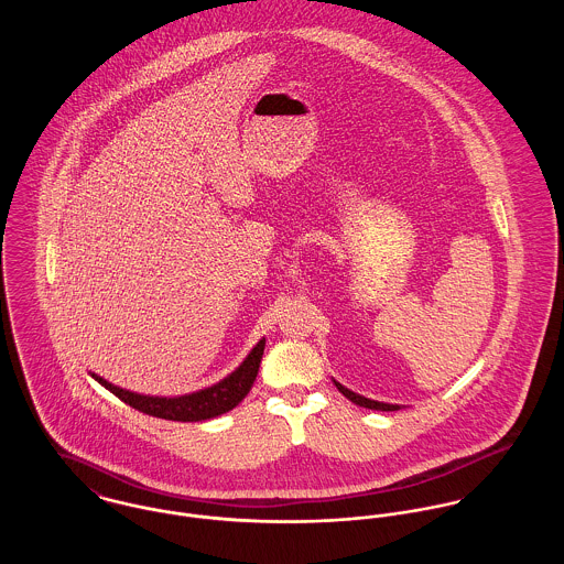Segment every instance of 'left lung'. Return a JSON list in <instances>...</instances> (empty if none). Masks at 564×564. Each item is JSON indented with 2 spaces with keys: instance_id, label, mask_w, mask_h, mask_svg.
<instances>
[{
  "instance_id": "left-lung-1",
  "label": "left lung",
  "mask_w": 564,
  "mask_h": 564,
  "mask_svg": "<svg viewBox=\"0 0 564 564\" xmlns=\"http://www.w3.org/2000/svg\"><path fill=\"white\" fill-rule=\"evenodd\" d=\"M334 387L349 400V402L356 403V405H362V408H371V410H384V412H389V410H400L402 405L400 403H384V402H376V400H369V398H362V395H358V393H354V391H349V389H345L340 382H336L334 380Z\"/></svg>"
}]
</instances>
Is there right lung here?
<instances>
[{"instance_id": "right-lung-1", "label": "right lung", "mask_w": 564, "mask_h": 564, "mask_svg": "<svg viewBox=\"0 0 564 564\" xmlns=\"http://www.w3.org/2000/svg\"><path fill=\"white\" fill-rule=\"evenodd\" d=\"M264 351V338L256 343V347L247 354L241 365L224 380H219L213 387H206L195 393L177 395V398H159V395H141L121 387H115L112 382L99 378L97 373L88 371L90 378H95L104 389H108L112 395H117L121 402L137 408L139 412L166 419V421H206L213 416H219L241 403L242 398L253 387V380L258 376V367Z\"/></svg>"}]
</instances>
